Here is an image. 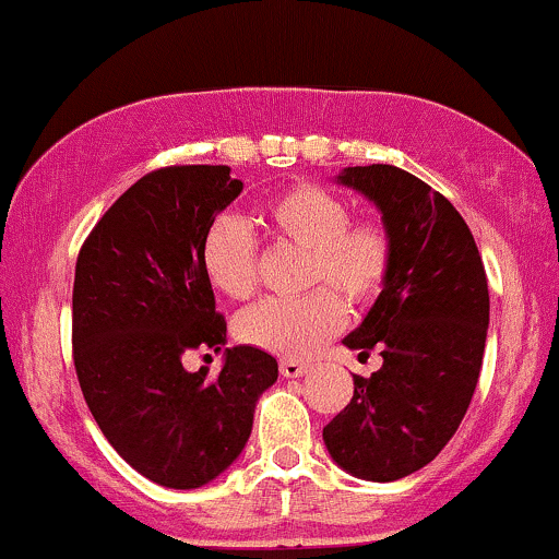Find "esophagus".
Here are the masks:
<instances>
[{
	"instance_id": "esophagus-1",
	"label": "esophagus",
	"mask_w": 559,
	"mask_h": 559,
	"mask_svg": "<svg viewBox=\"0 0 559 559\" xmlns=\"http://www.w3.org/2000/svg\"><path fill=\"white\" fill-rule=\"evenodd\" d=\"M309 369H311V364L298 361V359H282L280 361V372L285 374V378H304Z\"/></svg>"
}]
</instances>
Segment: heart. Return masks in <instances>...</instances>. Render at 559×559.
<instances>
[{
	"label": "heart",
	"mask_w": 559,
	"mask_h": 559,
	"mask_svg": "<svg viewBox=\"0 0 559 559\" xmlns=\"http://www.w3.org/2000/svg\"><path fill=\"white\" fill-rule=\"evenodd\" d=\"M269 227L280 240L309 250V282H330L354 304L378 298L393 266V242L378 222H350V209L335 192L298 185L266 205ZM205 280L222 296L250 298L259 285V248L246 222L222 213L200 242ZM346 322L337 293L319 287L298 300L269 298L237 319V335L261 350L304 359Z\"/></svg>",
	"instance_id": "heart-1"
}]
</instances>
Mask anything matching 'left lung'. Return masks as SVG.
Returning a JSON list of instances; mask_svg holds the SVG:
<instances>
[{"label": "left lung", "instance_id": "1", "mask_svg": "<svg viewBox=\"0 0 559 559\" xmlns=\"http://www.w3.org/2000/svg\"><path fill=\"white\" fill-rule=\"evenodd\" d=\"M335 181L380 211L393 266L343 337L361 354L378 348L382 367L354 374V399L322 438L337 467L391 483L436 460L465 417L486 348V269L460 211L404 168L348 166Z\"/></svg>", "mask_w": 559, "mask_h": 559}]
</instances>
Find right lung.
<instances>
[{"instance_id":"add662e5","label":"right lung","mask_w":559,"mask_h":559,"mask_svg":"<svg viewBox=\"0 0 559 559\" xmlns=\"http://www.w3.org/2000/svg\"><path fill=\"white\" fill-rule=\"evenodd\" d=\"M242 192L229 166H168L131 185L86 237L73 280V361L110 447L158 486L190 491L246 449L277 359L225 348L218 379L187 373L192 347L227 346L200 242Z\"/></svg>"}]
</instances>
